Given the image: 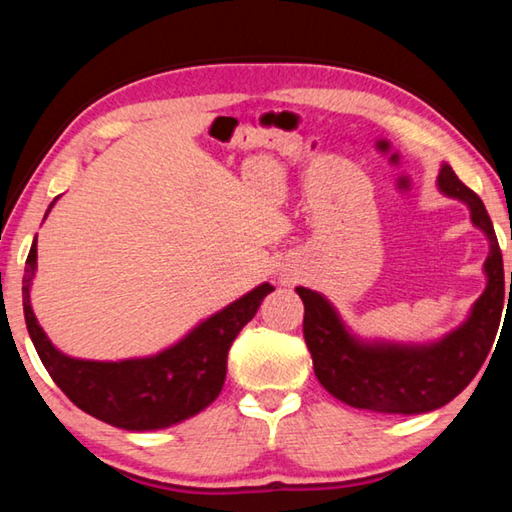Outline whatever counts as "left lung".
Instances as JSON below:
<instances>
[{
  "mask_svg": "<svg viewBox=\"0 0 512 512\" xmlns=\"http://www.w3.org/2000/svg\"><path fill=\"white\" fill-rule=\"evenodd\" d=\"M438 189L470 207L472 223L490 241L483 264L488 284L461 327L433 343L363 341L323 293L296 287L305 302L302 332L316 377L329 395L354 409L402 415L440 409L470 384L495 341L504 307V259L495 228L481 198L458 180L449 164L440 167Z\"/></svg>",
  "mask_w": 512,
  "mask_h": 512,
  "instance_id": "1",
  "label": "left lung"
}]
</instances>
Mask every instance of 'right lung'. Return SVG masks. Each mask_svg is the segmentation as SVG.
I'll use <instances>...</instances> for the list:
<instances>
[{
	"instance_id": "right-lung-1",
	"label": "right lung",
	"mask_w": 512,
	"mask_h": 512,
	"mask_svg": "<svg viewBox=\"0 0 512 512\" xmlns=\"http://www.w3.org/2000/svg\"><path fill=\"white\" fill-rule=\"evenodd\" d=\"M36 241L38 237L33 239L24 268L22 302L29 336L42 366L81 411L126 431L167 429L210 406L223 388L232 341L273 291L268 282L259 284L153 357L124 361L74 359L47 339L31 309V282L38 268Z\"/></svg>"
}]
</instances>
